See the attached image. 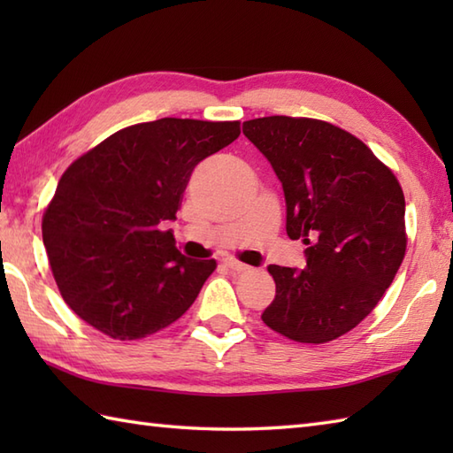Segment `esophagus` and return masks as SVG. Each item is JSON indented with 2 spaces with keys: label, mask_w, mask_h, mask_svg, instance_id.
<instances>
[{
  "label": "esophagus",
  "mask_w": 453,
  "mask_h": 453,
  "mask_svg": "<svg viewBox=\"0 0 453 453\" xmlns=\"http://www.w3.org/2000/svg\"><path fill=\"white\" fill-rule=\"evenodd\" d=\"M224 265H226L227 268H232V271H235V273H243V271H247V268H249L247 265L235 261V258H226Z\"/></svg>",
  "instance_id": "obj_1"
}]
</instances>
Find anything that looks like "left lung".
I'll list each match as a JSON object with an SVG mask.
<instances>
[{
	"label": "left lung",
	"mask_w": 453,
	"mask_h": 453,
	"mask_svg": "<svg viewBox=\"0 0 453 453\" xmlns=\"http://www.w3.org/2000/svg\"><path fill=\"white\" fill-rule=\"evenodd\" d=\"M243 134L282 182L288 237L307 245L303 271L268 266L276 296L261 319L297 342L334 341L378 305L405 257L401 185L329 122L265 117L243 122Z\"/></svg>",
	"instance_id": "left-lung-1"
}]
</instances>
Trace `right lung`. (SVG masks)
<instances>
[{
  "mask_svg": "<svg viewBox=\"0 0 453 453\" xmlns=\"http://www.w3.org/2000/svg\"><path fill=\"white\" fill-rule=\"evenodd\" d=\"M239 122L159 119L112 134L73 161L42 218L64 302L117 341L165 329L195 303L216 261L188 258L163 232L190 173L239 138Z\"/></svg>",
  "mask_w": 453,
  "mask_h": 453,
  "instance_id": "right-lung-1",
  "label": "right lung"
}]
</instances>
